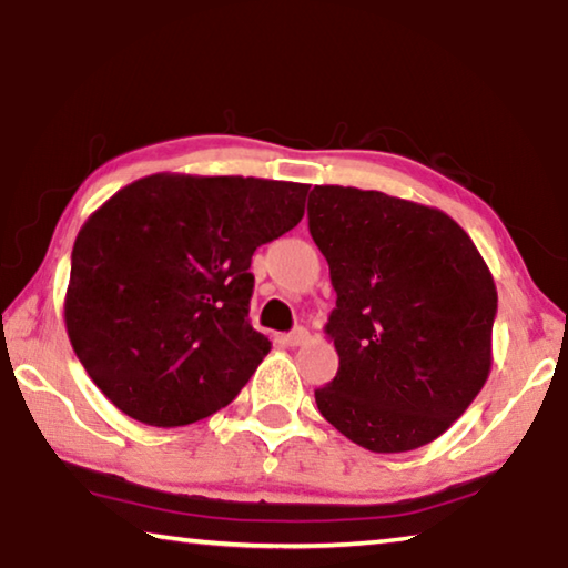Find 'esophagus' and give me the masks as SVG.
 <instances>
[{
    "label": "esophagus",
    "mask_w": 568,
    "mask_h": 568,
    "mask_svg": "<svg viewBox=\"0 0 568 568\" xmlns=\"http://www.w3.org/2000/svg\"><path fill=\"white\" fill-rule=\"evenodd\" d=\"M307 335H311V333H307L305 328H295L293 333L283 335V343L291 345V348H297V345H303L307 341Z\"/></svg>",
    "instance_id": "obj_1"
}]
</instances>
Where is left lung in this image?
Segmentation results:
<instances>
[{"instance_id":"1","label":"left lung","mask_w":568,"mask_h":568,"mask_svg":"<svg viewBox=\"0 0 568 568\" xmlns=\"http://www.w3.org/2000/svg\"><path fill=\"white\" fill-rule=\"evenodd\" d=\"M307 227L331 267L325 335L338 373L323 418L373 454L436 440L491 373L496 283L444 210L378 190L315 185Z\"/></svg>"}]
</instances>
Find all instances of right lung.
Instances as JSON below:
<instances>
[{
  "mask_svg": "<svg viewBox=\"0 0 568 568\" xmlns=\"http://www.w3.org/2000/svg\"><path fill=\"white\" fill-rule=\"evenodd\" d=\"M307 187L158 172L88 217L72 247L64 325L122 413L175 428L237 396L271 353L247 321L250 261L301 223Z\"/></svg>",
  "mask_w": 568,
  "mask_h": 568,
  "instance_id": "right-lung-1",
  "label": "right lung"
}]
</instances>
